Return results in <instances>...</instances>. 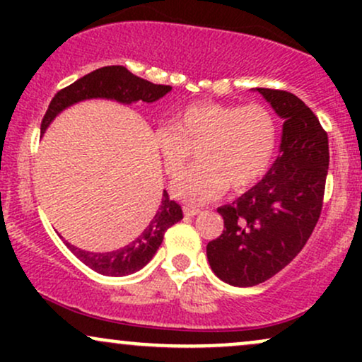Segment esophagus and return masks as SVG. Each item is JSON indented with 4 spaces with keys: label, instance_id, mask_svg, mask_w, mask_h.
Returning a JSON list of instances; mask_svg holds the SVG:
<instances>
[{
    "label": "esophagus",
    "instance_id": "1",
    "mask_svg": "<svg viewBox=\"0 0 362 362\" xmlns=\"http://www.w3.org/2000/svg\"><path fill=\"white\" fill-rule=\"evenodd\" d=\"M201 213V209L199 207H192V206H184V214L185 216H195Z\"/></svg>",
    "mask_w": 362,
    "mask_h": 362
}]
</instances>
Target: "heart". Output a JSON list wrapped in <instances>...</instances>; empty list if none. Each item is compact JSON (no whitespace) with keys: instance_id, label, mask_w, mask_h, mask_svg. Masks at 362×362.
<instances>
[{"instance_id":"b5f03b06","label":"heart","mask_w":362,"mask_h":362,"mask_svg":"<svg viewBox=\"0 0 362 362\" xmlns=\"http://www.w3.org/2000/svg\"><path fill=\"white\" fill-rule=\"evenodd\" d=\"M277 138L276 117L267 107L197 102L158 129L155 144L168 177H177L195 151L199 163L173 184V194L197 206L218 199L228 187L242 192L255 185L271 167Z\"/></svg>"}]
</instances>
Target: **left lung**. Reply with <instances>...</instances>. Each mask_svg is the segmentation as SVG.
<instances>
[{
    "label": "left lung",
    "mask_w": 362,
    "mask_h": 362,
    "mask_svg": "<svg viewBox=\"0 0 362 362\" xmlns=\"http://www.w3.org/2000/svg\"><path fill=\"white\" fill-rule=\"evenodd\" d=\"M282 124L281 155L255 187L221 206L224 230L207 243L211 269L226 284L271 279L303 250L317 226L328 172V136L296 95L257 88Z\"/></svg>",
    "instance_id": "left-lung-1"
}]
</instances>
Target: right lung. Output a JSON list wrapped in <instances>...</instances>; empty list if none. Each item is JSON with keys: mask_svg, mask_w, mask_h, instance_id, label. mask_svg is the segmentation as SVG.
<instances>
[{"mask_svg": "<svg viewBox=\"0 0 362 362\" xmlns=\"http://www.w3.org/2000/svg\"><path fill=\"white\" fill-rule=\"evenodd\" d=\"M170 90H172L170 85H155V83L143 80V78L132 74L124 66H105V68L95 69V71L85 74L80 80H76L54 95L42 119V124H40V132L44 134V131L49 127L54 117L64 110L66 107L81 100H88V98H110V100H117L120 103H134L139 100L151 103L158 100V98L165 97ZM182 218H184L182 207L168 197L167 190H163L161 204L158 207L155 216H153V219L141 231L138 238L132 240L126 247L105 253H91L81 250V248H76L68 242H66V247L83 264L88 265L91 271L102 274V276H129V274L138 272L139 269H143L153 259V255H155L161 242H163L165 231L172 224L180 221Z\"/></svg>", "mask_w": 362, "mask_h": 362, "instance_id": "add662e5", "label": "right lung"}]
</instances>
